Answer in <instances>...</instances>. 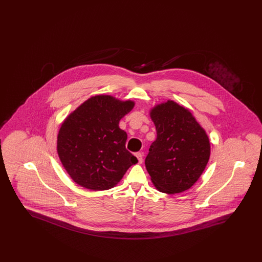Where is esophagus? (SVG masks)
<instances>
[{
  "mask_svg": "<svg viewBox=\"0 0 262 262\" xmlns=\"http://www.w3.org/2000/svg\"><path fill=\"white\" fill-rule=\"evenodd\" d=\"M136 156H137L138 163H139V164H141L142 161H143V155H142V153H140V152H137V153H136Z\"/></svg>",
  "mask_w": 262,
  "mask_h": 262,
  "instance_id": "esophagus-1",
  "label": "esophagus"
}]
</instances>
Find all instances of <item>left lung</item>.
I'll list each match as a JSON object with an SVG mask.
<instances>
[{"instance_id": "1", "label": "left lung", "mask_w": 262, "mask_h": 262, "mask_svg": "<svg viewBox=\"0 0 262 262\" xmlns=\"http://www.w3.org/2000/svg\"><path fill=\"white\" fill-rule=\"evenodd\" d=\"M149 115L157 133L145 159L151 182L165 193L186 191L206 168L209 137L190 111L173 100L155 105Z\"/></svg>"}]
</instances>
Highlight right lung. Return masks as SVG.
<instances>
[{
    "label": "right lung",
    "mask_w": 262,
    "mask_h": 262,
    "mask_svg": "<svg viewBox=\"0 0 262 262\" xmlns=\"http://www.w3.org/2000/svg\"><path fill=\"white\" fill-rule=\"evenodd\" d=\"M135 107L132 100L100 94L90 97L62 122L57 152L75 184L90 190L116 187L137 157L125 149L119 123Z\"/></svg>",
    "instance_id": "add662e5"
}]
</instances>
